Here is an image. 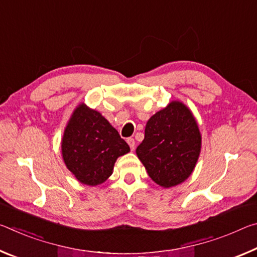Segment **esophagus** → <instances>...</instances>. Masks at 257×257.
<instances>
[{"mask_svg":"<svg viewBox=\"0 0 257 257\" xmlns=\"http://www.w3.org/2000/svg\"><path fill=\"white\" fill-rule=\"evenodd\" d=\"M127 143H128V145L130 146V150L132 151H134L135 150V146H136V143H135V139L134 138H127Z\"/></svg>","mask_w":257,"mask_h":257,"instance_id":"34e87169","label":"esophagus"}]
</instances>
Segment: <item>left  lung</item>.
Instances as JSON below:
<instances>
[{"label":"left lung","mask_w":257,"mask_h":257,"mask_svg":"<svg viewBox=\"0 0 257 257\" xmlns=\"http://www.w3.org/2000/svg\"><path fill=\"white\" fill-rule=\"evenodd\" d=\"M201 152V134L189 108L171 102L147 121L136 153L156 184L169 188L193 172Z\"/></svg>","instance_id":"8db88e82"}]
</instances>
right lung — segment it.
I'll return each mask as SVG.
<instances>
[{
    "label": "right lung",
    "mask_w": 257,
    "mask_h": 257,
    "mask_svg": "<svg viewBox=\"0 0 257 257\" xmlns=\"http://www.w3.org/2000/svg\"><path fill=\"white\" fill-rule=\"evenodd\" d=\"M61 146L67 168L88 186L105 181L112 175L116 159L130 151L129 145L101 113L84 104L73 112Z\"/></svg>",
    "instance_id": "1"
}]
</instances>
